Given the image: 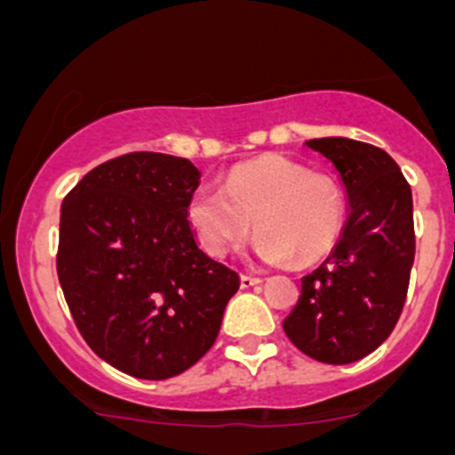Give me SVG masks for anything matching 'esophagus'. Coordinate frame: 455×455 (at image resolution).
<instances>
[{
	"mask_svg": "<svg viewBox=\"0 0 455 455\" xmlns=\"http://www.w3.org/2000/svg\"><path fill=\"white\" fill-rule=\"evenodd\" d=\"M262 280L260 278H256V275H247V274H242L240 275V287L242 290H249V287H256V285H260Z\"/></svg>",
	"mask_w": 455,
	"mask_h": 455,
	"instance_id": "esophagus-1",
	"label": "esophagus"
}]
</instances>
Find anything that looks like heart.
Returning <instances> with one entry per match:
<instances>
[{"label":"heart","mask_w":455,"mask_h":455,"mask_svg":"<svg viewBox=\"0 0 455 455\" xmlns=\"http://www.w3.org/2000/svg\"><path fill=\"white\" fill-rule=\"evenodd\" d=\"M346 206L337 181L309 172L285 155H262L228 172L224 190L202 186L190 195L188 222L204 251L224 258L260 231L253 253L265 265H309L341 233Z\"/></svg>","instance_id":"b5f03b06"}]
</instances>
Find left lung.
<instances>
[{"instance_id": "1", "label": "left lung", "mask_w": 455, "mask_h": 455, "mask_svg": "<svg viewBox=\"0 0 455 455\" xmlns=\"http://www.w3.org/2000/svg\"><path fill=\"white\" fill-rule=\"evenodd\" d=\"M307 148L332 161L347 197V220L323 265L305 275L283 330L307 356L352 363L393 332L415 258L413 197L400 165L371 143L312 139Z\"/></svg>"}]
</instances>
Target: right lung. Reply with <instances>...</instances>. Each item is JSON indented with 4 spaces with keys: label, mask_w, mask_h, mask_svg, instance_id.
Here are the masks:
<instances>
[{
    "label": "right lung",
    "mask_w": 455,
    "mask_h": 455,
    "mask_svg": "<svg viewBox=\"0 0 455 455\" xmlns=\"http://www.w3.org/2000/svg\"><path fill=\"white\" fill-rule=\"evenodd\" d=\"M199 170L130 152L89 170L60 208L58 278L87 346L137 379H168L215 343L240 275L197 247Z\"/></svg>",
    "instance_id": "right-lung-1"
}]
</instances>
